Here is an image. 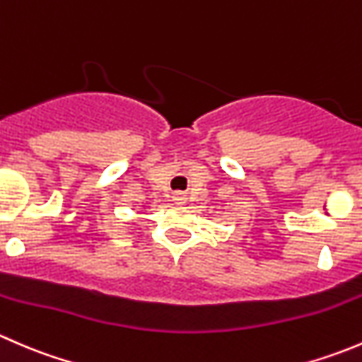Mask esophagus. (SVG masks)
<instances>
[{
	"label": "esophagus",
	"instance_id": "obj_1",
	"mask_svg": "<svg viewBox=\"0 0 362 362\" xmlns=\"http://www.w3.org/2000/svg\"><path fill=\"white\" fill-rule=\"evenodd\" d=\"M185 199H187V198H185V196L182 194V192H175V194H173V202L177 203V204H184Z\"/></svg>",
	"mask_w": 362,
	"mask_h": 362
}]
</instances>
